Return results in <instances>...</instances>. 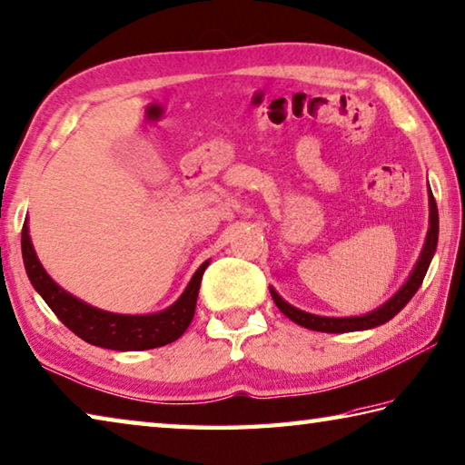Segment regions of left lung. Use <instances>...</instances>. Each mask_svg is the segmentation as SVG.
Returning <instances> with one entry per match:
<instances>
[{"label": "left lung", "mask_w": 465, "mask_h": 465, "mask_svg": "<svg viewBox=\"0 0 465 465\" xmlns=\"http://www.w3.org/2000/svg\"><path fill=\"white\" fill-rule=\"evenodd\" d=\"M437 235H439L437 203H435V197L431 195V191H429V230H427V238L423 243V250H420L417 264H415V268H412V272L409 274L407 281L402 282L401 289L396 291L392 297H388L382 305H378L376 309L368 311V313L348 315V317L317 315V313H309V311H302L299 307H292L291 302H286L281 294L274 291V286H270V294H272L276 307L281 309L286 317L302 327L313 329V331L343 333V331H356V329H370V327L382 325L388 319H392L396 313H399V311L412 299V294L419 291V286H420V282H423L427 268H429V264H431V258L435 254Z\"/></svg>", "instance_id": "left-lung-1"}]
</instances>
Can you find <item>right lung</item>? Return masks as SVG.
Listing matches in <instances>:
<instances>
[{
  "label": "right lung",
  "instance_id": "right-lung-1",
  "mask_svg": "<svg viewBox=\"0 0 465 465\" xmlns=\"http://www.w3.org/2000/svg\"><path fill=\"white\" fill-rule=\"evenodd\" d=\"M22 258L34 289L54 311V315L73 333H77L81 340L109 350H150L179 340L187 331L193 315H195L201 278H203L205 268L209 266V262H203L197 268L187 289L183 291L181 297L171 307L148 315H132L97 309L61 289L46 274V270L42 268L40 260L36 258L26 225L22 230Z\"/></svg>",
  "mask_w": 465,
  "mask_h": 465
}]
</instances>
